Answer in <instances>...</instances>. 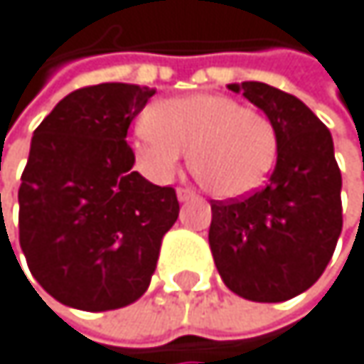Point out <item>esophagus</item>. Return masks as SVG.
I'll return each mask as SVG.
<instances>
[{
  "label": "esophagus",
  "mask_w": 364,
  "mask_h": 364,
  "mask_svg": "<svg viewBox=\"0 0 364 364\" xmlns=\"http://www.w3.org/2000/svg\"><path fill=\"white\" fill-rule=\"evenodd\" d=\"M176 198H178V203H188V200L196 198V194H194V190H190V188H178V190H176Z\"/></svg>",
  "instance_id": "34e87169"
}]
</instances>
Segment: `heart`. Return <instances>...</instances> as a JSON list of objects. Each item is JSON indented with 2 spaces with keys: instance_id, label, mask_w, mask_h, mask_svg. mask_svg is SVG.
I'll return each instance as SVG.
<instances>
[{
  "instance_id": "obj_1",
  "label": "heart",
  "mask_w": 364,
  "mask_h": 364,
  "mask_svg": "<svg viewBox=\"0 0 364 364\" xmlns=\"http://www.w3.org/2000/svg\"><path fill=\"white\" fill-rule=\"evenodd\" d=\"M277 149V129L262 110L220 93H190L153 104L132 138L134 161L146 178L168 183L190 151L192 174L222 200L260 190Z\"/></svg>"
}]
</instances>
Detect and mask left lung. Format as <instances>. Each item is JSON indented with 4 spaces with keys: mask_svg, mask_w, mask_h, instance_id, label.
<instances>
[{
    "mask_svg": "<svg viewBox=\"0 0 364 364\" xmlns=\"http://www.w3.org/2000/svg\"><path fill=\"white\" fill-rule=\"evenodd\" d=\"M275 125L279 149L267 188L213 203L209 245L241 299L282 303L309 290L341 235V172L328 127L299 97L267 82H230Z\"/></svg>",
    "mask_w": 364,
    "mask_h": 364,
    "instance_id": "1",
    "label": "left lung"
}]
</instances>
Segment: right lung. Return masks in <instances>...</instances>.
Masks as SVG:
<instances>
[{
	"label": "right lung",
	"instance_id": "right-lung-1",
	"mask_svg": "<svg viewBox=\"0 0 364 364\" xmlns=\"http://www.w3.org/2000/svg\"><path fill=\"white\" fill-rule=\"evenodd\" d=\"M151 95L129 82L76 89L33 132L18 241L33 279L68 307L110 311L138 301L178 218L174 190L132 170L125 142Z\"/></svg>",
	"mask_w": 364,
	"mask_h": 364
}]
</instances>
